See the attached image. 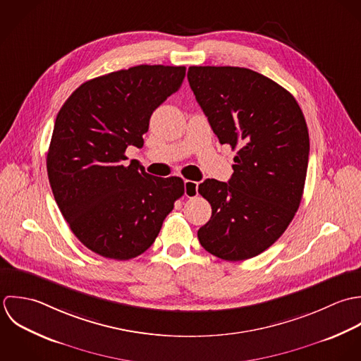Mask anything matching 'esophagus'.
<instances>
[{
	"instance_id": "1",
	"label": "esophagus",
	"mask_w": 361,
	"mask_h": 361,
	"mask_svg": "<svg viewBox=\"0 0 361 361\" xmlns=\"http://www.w3.org/2000/svg\"><path fill=\"white\" fill-rule=\"evenodd\" d=\"M184 194L188 198H194L198 195V183L192 180H185L184 181Z\"/></svg>"
}]
</instances>
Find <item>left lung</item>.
<instances>
[{
  "label": "left lung",
  "mask_w": 361,
  "mask_h": 361,
  "mask_svg": "<svg viewBox=\"0 0 361 361\" xmlns=\"http://www.w3.org/2000/svg\"><path fill=\"white\" fill-rule=\"evenodd\" d=\"M188 82L221 145L238 149L228 183L208 178L198 192L212 216L201 245L224 261L269 248L295 215L310 138L302 111L285 87L240 67H190Z\"/></svg>",
  "instance_id": "obj_1"
}]
</instances>
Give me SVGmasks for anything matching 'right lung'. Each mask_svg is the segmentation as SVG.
<instances>
[{"label":"right lung","mask_w":361,"mask_h":361,"mask_svg":"<svg viewBox=\"0 0 361 361\" xmlns=\"http://www.w3.org/2000/svg\"><path fill=\"white\" fill-rule=\"evenodd\" d=\"M185 76V67L137 66L82 83L57 114L47 153L54 200L90 251L126 261L145 252L184 194L180 177L126 166V149L144 146L152 113Z\"/></svg>","instance_id":"1"}]
</instances>
